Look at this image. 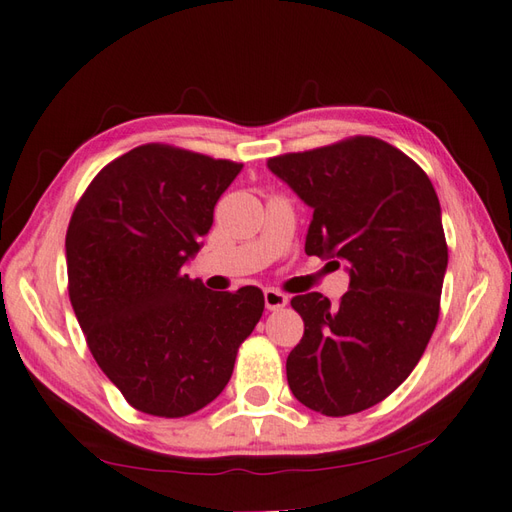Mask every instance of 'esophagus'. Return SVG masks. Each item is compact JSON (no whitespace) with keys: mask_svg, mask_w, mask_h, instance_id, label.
I'll use <instances>...</instances> for the list:
<instances>
[{"mask_svg":"<svg viewBox=\"0 0 512 512\" xmlns=\"http://www.w3.org/2000/svg\"><path fill=\"white\" fill-rule=\"evenodd\" d=\"M264 301H266L268 310H281V308L288 306V297L284 295V292H279L275 288L264 290Z\"/></svg>","mask_w":512,"mask_h":512,"instance_id":"1","label":"esophagus"}]
</instances>
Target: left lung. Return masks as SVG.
<instances>
[{
    "instance_id": "1",
    "label": "left lung",
    "mask_w": 512,
    "mask_h": 512,
    "mask_svg": "<svg viewBox=\"0 0 512 512\" xmlns=\"http://www.w3.org/2000/svg\"><path fill=\"white\" fill-rule=\"evenodd\" d=\"M268 169L314 211L306 253L350 270L339 306L321 292L290 301L306 325L286 361L292 394L332 418L374 407L413 372L438 323L449 248L436 189L372 136L275 156Z\"/></svg>"
}]
</instances>
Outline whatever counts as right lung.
<instances>
[{
  "label": "right lung",
  "mask_w": 512,
  "mask_h": 512,
  "mask_svg": "<svg viewBox=\"0 0 512 512\" xmlns=\"http://www.w3.org/2000/svg\"><path fill=\"white\" fill-rule=\"evenodd\" d=\"M244 165L149 143L103 167L65 235L68 292L94 361L134 409L182 418L222 394L264 312L255 286L211 292L182 266Z\"/></svg>",
  "instance_id": "add662e5"
}]
</instances>
